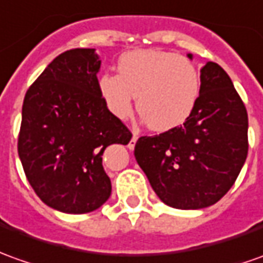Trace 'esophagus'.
<instances>
[{
  "label": "esophagus",
  "mask_w": 263,
  "mask_h": 263,
  "mask_svg": "<svg viewBox=\"0 0 263 263\" xmlns=\"http://www.w3.org/2000/svg\"><path fill=\"white\" fill-rule=\"evenodd\" d=\"M137 137H139V133H137L136 130H133V137H132V140H130V143H128V149L130 150L135 149V144L136 142H137Z\"/></svg>",
  "instance_id": "34e87169"
}]
</instances>
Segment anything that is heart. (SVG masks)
<instances>
[{"label": "heart", "mask_w": 263, "mask_h": 263, "mask_svg": "<svg viewBox=\"0 0 263 263\" xmlns=\"http://www.w3.org/2000/svg\"><path fill=\"white\" fill-rule=\"evenodd\" d=\"M119 74L104 73L99 90L108 111L127 119L135 108L152 130L167 132L189 119L200 96L195 64L172 52L136 50L121 55Z\"/></svg>", "instance_id": "obj_1"}]
</instances>
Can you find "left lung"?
<instances>
[{"instance_id": "1", "label": "left lung", "mask_w": 263, "mask_h": 263, "mask_svg": "<svg viewBox=\"0 0 263 263\" xmlns=\"http://www.w3.org/2000/svg\"><path fill=\"white\" fill-rule=\"evenodd\" d=\"M192 59V54H187ZM248 156V113L231 77L208 61L200 96L182 126L142 136L135 157L156 195L175 209H202L228 193Z\"/></svg>"}]
</instances>
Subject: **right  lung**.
<instances>
[{
    "label": "right lung",
    "mask_w": 263,
    "mask_h": 263,
    "mask_svg": "<svg viewBox=\"0 0 263 263\" xmlns=\"http://www.w3.org/2000/svg\"><path fill=\"white\" fill-rule=\"evenodd\" d=\"M100 66L94 48L68 50L52 60L24 97L18 156L37 196L64 213H88L106 203L111 182L103 152L132 139L101 97Z\"/></svg>",
    "instance_id": "obj_1"
}]
</instances>
